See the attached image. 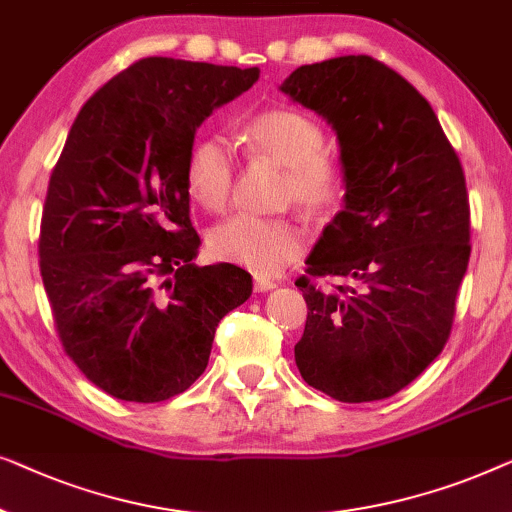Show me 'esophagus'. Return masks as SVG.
<instances>
[{
  "mask_svg": "<svg viewBox=\"0 0 512 512\" xmlns=\"http://www.w3.org/2000/svg\"><path fill=\"white\" fill-rule=\"evenodd\" d=\"M253 287H255V292H269V290H273V287H276V283H273L271 278L255 276V280H253Z\"/></svg>",
  "mask_w": 512,
  "mask_h": 512,
  "instance_id": "obj_1",
  "label": "esophagus"
}]
</instances>
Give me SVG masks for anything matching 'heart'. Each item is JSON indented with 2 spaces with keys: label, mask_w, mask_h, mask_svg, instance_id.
<instances>
[{
  "label": "heart",
  "mask_w": 512,
  "mask_h": 512,
  "mask_svg": "<svg viewBox=\"0 0 512 512\" xmlns=\"http://www.w3.org/2000/svg\"><path fill=\"white\" fill-rule=\"evenodd\" d=\"M246 139L257 155L283 164V199L297 201L308 213L325 215L341 204L345 169L325 150V129L313 115L297 109H269L246 125ZM185 187L206 211H222L234 192V153L225 141L201 139L185 160ZM306 232L292 218H262L236 213L208 234V250L229 262L273 276L306 253Z\"/></svg>",
  "instance_id": "b5f03b06"
}]
</instances>
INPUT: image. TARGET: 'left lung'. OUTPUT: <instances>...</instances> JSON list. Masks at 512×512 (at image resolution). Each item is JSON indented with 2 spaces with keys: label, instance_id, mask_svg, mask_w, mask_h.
I'll return each mask as SVG.
<instances>
[{
  "label": "left lung",
  "instance_id": "8db88e82",
  "mask_svg": "<svg viewBox=\"0 0 512 512\" xmlns=\"http://www.w3.org/2000/svg\"><path fill=\"white\" fill-rule=\"evenodd\" d=\"M341 143L345 206L297 278L301 378L343 403L387 399L441 355L471 257L462 162L427 99L369 55L304 64L280 85ZM318 277L352 286L322 291Z\"/></svg>",
  "mask_w": 512,
  "mask_h": 512
}]
</instances>
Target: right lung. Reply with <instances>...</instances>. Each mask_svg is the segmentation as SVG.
Returning a JSON list of instances; mask_svg holds the SVG:
<instances>
[{
  "mask_svg": "<svg viewBox=\"0 0 512 512\" xmlns=\"http://www.w3.org/2000/svg\"><path fill=\"white\" fill-rule=\"evenodd\" d=\"M259 69L143 57L76 115L50 174L39 269L67 357L99 390L155 403L208 364L215 327L253 292L234 264L197 266L185 160L213 109Z\"/></svg>",
  "mask_w": 512,
  "mask_h": 512,
  "instance_id": "add662e5",
  "label": "right lung"
}]
</instances>
